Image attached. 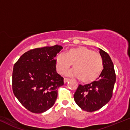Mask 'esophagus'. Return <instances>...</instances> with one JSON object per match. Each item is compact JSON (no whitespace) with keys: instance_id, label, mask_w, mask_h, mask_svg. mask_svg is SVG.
Instances as JSON below:
<instances>
[{"instance_id":"34e87169","label":"esophagus","mask_w":130,"mask_h":130,"mask_svg":"<svg viewBox=\"0 0 130 130\" xmlns=\"http://www.w3.org/2000/svg\"><path fill=\"white\" fill-rule=\"evenodd\" d=\"M69 80H70V78H64V79H63V82H64V83H67V82H68Z\"/></svg>"}]
</instances>
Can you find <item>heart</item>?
<instances>
[{"label": "heart", "mask_w": 130, "mask_h": 130, "mask_svg": "<svg viewBox=\"0 0 130 130\" xmlns=\"http://www.w3.org/2000/svg\"><path fill=\"white\" fill-rule=\"evenodd\" d=\"M73 63L74 68L68 73L69 75L78 77L85 83L98 79L103 70L102 57L99 53L84 46L68 49L64 54L60 53L55 58L57 71L64 74Z\"/></svg>", "instance_id": "b5f03b06"}]
</instances>
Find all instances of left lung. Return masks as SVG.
I'll return each instance as SVG.
<instances>
[{
    "label": "left lung",
    "instance_id": "left-lung-1",
    "mask_svg": "<svg viewBox=\"0 0 130 130\" xmlns=\"http://www.w3.org/2000/svg\"><path fill=\"white\" fill-rule=\"evenodd\" d=\"M103 59V69L96 81L88 85H79L74 95L76 104L83 110L92 112L107 104L113 94L116 82L114 65L110 56L99 48Z\"/></svg>",
    "mask_w": 130,
    "mask_h": 130
}]
</instances>
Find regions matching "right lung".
Instances as JSON below:
<instances>
[{
  "instance_id": "obj_1",
  "label": "right lung",
  "mask_w": 130,
  "mask_h": 130,
  "mask_svg": "<svg viewBox=\"0 0 130 130\" xmlns=\"http://www.w3.org/2000/svg\"><path fill=\"white\" fill-rule=\"evenodd\" d=\"M63 47L55 45L32 49L14 64L12 91L20 103L32 113L50 109L57 97L63 78L57 73L55 59Z\"/></svg>"
}]
</instances>
